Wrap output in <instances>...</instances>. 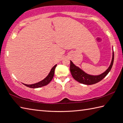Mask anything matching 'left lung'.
I'll return each instance as SVG.
<instances>
[{
    "mask_svg": "<svg viewBox=\"0 0 123 123\" xmlns=\"http://www.w3.org/2000/svg\"><path fill=\"white\" fill-rule=\"evenodd\" d=\"M114 59V53L113 51V57H112V60L110 66L105 72L101 74L98 75H92L86 74L85 72L79 68V67L75 66L71 61H70V72H71L73 78L75 80L77 81L78 82L87 85L95 84V83L100 81L102 79H103L108 74L109 71H111L112 66L113 65Z\"/></svg>",
    "mask_w": 123,
    "mask_h": 123,
    "instance_id": "1",
    "label": "left lung"
}]
</instances>
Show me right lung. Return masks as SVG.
<instances>
[{
	"instance_id": "1",
	"label": "right lung",
	"mask_w": 123,
	"mask_h": 123,
	"mask_svg": "<svg viewBox=\"0 0 123 123\" xmlns=\"http://www.w3.org/2000/svg\"><path fill=\"white\" fill-rule=\"evenodd\" d=\"M56 66L57 64H55L53 68H52L50 72H49V74L48 75V76H47L45 79H44L43 80H42L40 82L34 83V84H32V85H26V84H24V83H23V85H24L25 86H26V87H30L31 88H37L41 87H43V86H45L47 85H48L49 83L51 82V81L52 80V79H53L55 69Z\"/></svg>"
}]
</instances>
